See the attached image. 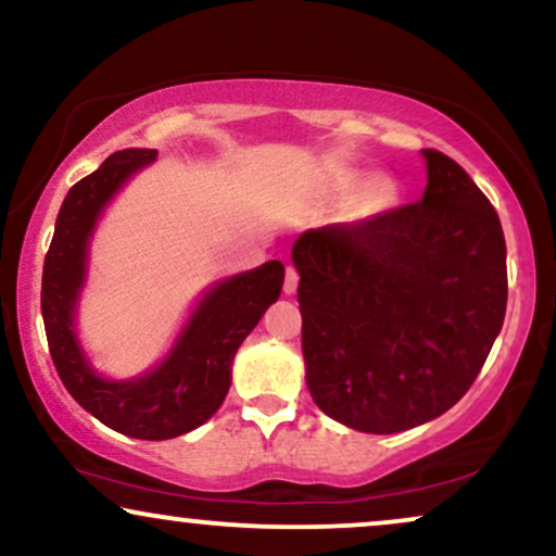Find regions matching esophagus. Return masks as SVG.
I'll use <instances>...</instances> for the list:
<instances>
[{
	"mask_svg": "<svg viewBox=\"0 0 556 556\" xmlns=\"http://www.w3.org/2000/svg\"><path fill=\"white\" fill-rule=\"evenodd\" d=\"M298 285H300V274L290 266V269H287V274H285V294L298 292Z\"/></svg>",
	"mask_w": 556,
	"mask_h": 556,
	"instance_id": "1",
	"label": "esophagus"
}]
</instances>
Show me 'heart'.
Here are the masks:
<instances>
[{"label": "heart", "mask_w": 556, "mask_h": 556, "mask_svg": "<svg viewBox=\"0 0 556 556\" xmlns=\"http://www.w3.org/2000/svg\"><path fill=\"white\" fill-rule=\"evenodd\" d=\"M354 192L356 197L351 202V220L354 223L375 220L397 205V187L390 177H367L364 172L343 168L328 179V197L333 200H343Z\"/></svg>", "instance_id": "1"}]
</instances>
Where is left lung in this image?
<instances>
[{
	"instance_id": "left-lung-1",
	"label": "left lung",
	"mask_w": 556,
	"mask_h": 556,
	"mask_svg": "<svg viewBox=\"0 0 556 556\" xmlns=\"http://www.w3.org/2000/svg\"><path fill=\"white\" fill-rule=\"evenodd\" d=\"M424 161L416 205L307 230L292 245L307 390L354 431L397 433L439 418L503 328L501 217L456 161L431 149Z\"/></svg>"
}]
</instances>
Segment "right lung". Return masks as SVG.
I'll return each mask as SVG.
<instances>
[{
    "label": "right lung",
    "mask_w": 556,
    "mask_h": 556,
    "mask_svg": "<svg viewBox=\"0 0 556 556\" xmlns=\"http://www.w3.org/2000/svg\"><path fill=\"white\" fill-rule=\"evenodd\" d=\"M156 156L153 149L115 151L97 172L68 189L55 217L40 292L48 349L68 395L112 431L143 441L177 439L215 416L230 390L238 346L266 307L279 300L285 285L282 262L217 279L194 300L159 364L128 379L97 371L76 326L91 238L115 194Z\"/></svg>",
    "instance_id": "obj_1"
}]
</instances>
